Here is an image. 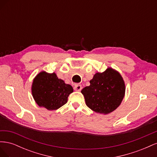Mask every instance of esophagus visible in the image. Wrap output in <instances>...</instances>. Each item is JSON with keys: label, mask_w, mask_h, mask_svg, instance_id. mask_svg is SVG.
Segmentation results:
<instances>
[{"label": "esophagus", "mask_w": 157, "mask_h": 157, "mask_svg": "<svg viewBox=\"0 0 157 157\" xmlns=\"http://www.w3.org/2000/svg\"><path fill=\"white\" fill-rule=\"evenodd\" d=\"M82 86L80 84H75L74 86V90L75 91H80L82 90Z\"/></svg>", "instance_id": "1"}]
</instances>
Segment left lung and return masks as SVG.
I'll use <instances>...</instances> for the list:
<instances>
[{
    "label": "left lung",
    "mask_w": 157,
    "mask_h": 157,
    "mask_svg": "<svg viewBox=\"0 0 157 157\" xmlns=\"http://www.w3.org/2000/svg\"><path fill=\"white\" fill-rule=\"evenodd\" d=\"M90 85L82 90L86 105L94 111L108 114L120 105L125 93V85L117 71L108 68L95 74Z\"/></svg>",
    "instance_id": "obj_1"
}]
</instances>
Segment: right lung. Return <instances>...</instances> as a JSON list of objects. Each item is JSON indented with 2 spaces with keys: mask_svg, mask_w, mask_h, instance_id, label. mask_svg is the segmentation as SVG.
<instances>
[{
  "mask_svg": "<svg viewBox=\"0 0 157 157\" xmlns=\"http://www.w3.org/2000/svg\"><path fill=\"white\" fill-rule=\"evenodd\" d=\"M73 87L59 79L56 73L41 72L37 75L33 82L32 94L40 107L48 110H56L67 102Z\"/></svg>",
  "mask_w": 157,
  "mask_h": 157,
  "instance_id": "obj_1",
  "label": "right lung"
}]
</instances>
